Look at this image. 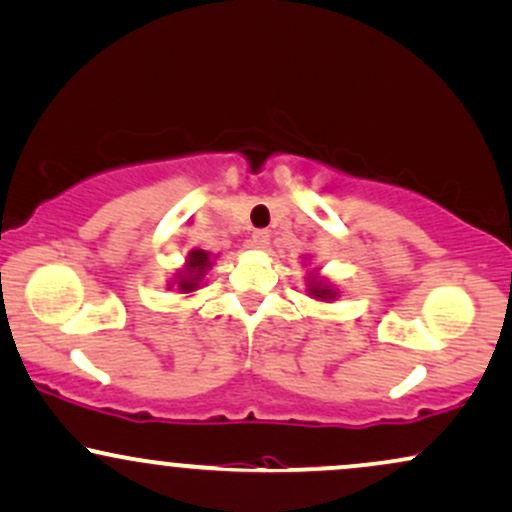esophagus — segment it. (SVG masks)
<instances>
[{"label":"esophagus","instance_id":"obj_1","mask_svg":"<svg viewBox=\"0 0 512 512\" xmlns=\"http://www.w3.org/2000/svg\"><path fill=\"white\" fill-rule=\"evenodd\" d=\"M250 245L255 250H267L269 248V233L267 231H255L250 238Z\"/></svg>","mask_w":512,"mask_h":512}]
</instances>
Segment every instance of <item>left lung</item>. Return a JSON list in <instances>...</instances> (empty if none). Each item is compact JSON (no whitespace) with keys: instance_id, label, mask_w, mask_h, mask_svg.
<instances>
[{"instance_id":"8db88e82","label":"left lung","mask_w":512,"mask_h":512,"mask_svg":"<svg viewBox=\"0 0 512 512\" xmlns=\"http://www.w3.org/2000/svg\"><path fill=\"white\" fill-rule=\"evenodd\" d=\"M307 260V257H305ZM305 293L310 295L312 300H319V303H334L338 298V288L334 281L326 279L324 274H319V269H312L310 276H307Z\"/></svg>"}]
</instances>
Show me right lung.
<instances>
[{
  "mask_svg": "<svg viewBox=\"0 0 512 512\" xmlns=\"http://www.w3.org/2000/svg\"><path fill=\"white\" fill-rule=\"evenodd\" d=\"M214 260H217V255H212V252L200 248L190 250L186 262L178 267V272L174 274V279L166 283V288L183 295H193L195 291H200L205 286L207 272L214 267Z\"/></svg>",
  "mask_w": 512,
  "mask_h": 512,
  "instance_id": "right-lung-1",
  "label": "right lung"
}]
</instances>
